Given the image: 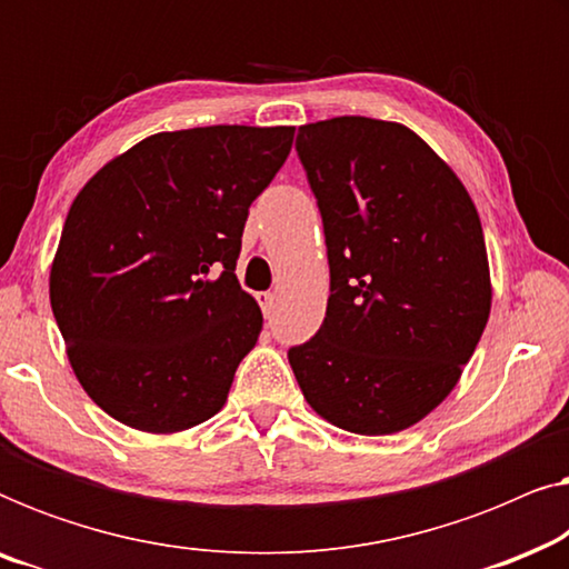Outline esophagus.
Masks as SVG:
<instances>
[{
	"instance_id": "esophagus-1",
	"label": "esophagus",
	"mask_w": 569,
	"mask_h": 569,
	"mask_svg": "<svg viewBox=\"0 0 569 569\" xmlns=\"http://www.w3.org/2000/svg\"><path fill=\"white\" fill-rule=\"evenodd\" d=\"M256 300H259L263 316H271V310H274V292H259Z\"/></svg>"
}]
</instances>
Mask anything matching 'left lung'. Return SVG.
Returning <instances> with one entry per match:
<instances>
[{
  "mask_svg": "<svg viewBox=\"0 0 569 569\" xmlns=\"http://www.w3.org/2000/svg\"><path fill=\"white\" fill-rule=\"evenodd\" d=\"M295 147L321 209L331 295L316 337L287 352L292 372L326 422L401 432L453 391L487 326L477 207L403 123L339 116L300 127Z\"/></svg>",
  "mask_w": 569,
  "mask_h": 569,
  "instance_id": "8db88e82",
  "label": "left lung"
}]
</instances>
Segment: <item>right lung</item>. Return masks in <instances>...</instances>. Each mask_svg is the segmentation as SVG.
Returning <instances> with one entry per match:
<instances>
[{
    "label": "right lung",
    "mask_w": 569,
    "mask_h": 569,
    "mask_svg": "<svg viewBox=\"0 0 569 569\" xmlns=\"http://www.w3.org/2000/svg\"><path fill=\"white\" fill-rule=\"evenodd\" d=\"M292 137L295 127L160 131L74 197L51 310L80 386L121 425L173 435L228 401L263 326L236 277L240 238Z\"/></svg>",
    "instance_id": "1"
}]
</instances>
